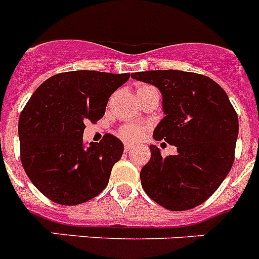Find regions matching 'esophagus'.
Returning a JSON list of instances; mask_svg holds the SVG:
<instances>
[{
    "instance_id": "obj_1",
    "label": "esophagus",
    "mask_w": 259,
    "mask_h": 259,
    "mask_svg": "<svg viewBox=\"0 0 259 259\" xmlns=\"http://www.w3.org/2000/svg\"><path fill=\"white\" fill-rule=\"evenodd\" d=\"M131 149H134V144L124 143V150H125V152H130Z\"/></svg>"
}]
</instances>
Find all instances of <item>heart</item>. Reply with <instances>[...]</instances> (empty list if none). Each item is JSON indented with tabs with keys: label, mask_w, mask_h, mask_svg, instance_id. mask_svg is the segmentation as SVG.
Masks as SVG:
<instances>
[{
	"label": "heart",
	"mask_w": 259,
	"mask_h": 259,
	"mask_svg": "<svg viewBox=\"0 0 259 259\" xmlns=\"http://www.w3.org/2000/svg\"><path fill=\"white\" fill-rule=\"evenodd\" d=\"M148 89H153V87L150 85H141L140 88L137 89V93H141L144 91H148ZM145 132V127L141 124H137V123H130V124H124L123 127H120L119 130V135L125 139V140H137L140 139L141 136Z\"/></svg>",
	"instance_id": "1"
}]
</instances>
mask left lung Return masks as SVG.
Wrapping results in <instances>:
<instances>
[{"mask_svg":"<svg viewBox=\"0 0 259 259\" xmlns=\"http://www.w3.org/2000/svg\"><path fill=\"white\" fill-rule=\"evenodd\" d=\"M131 77L159 89L164 116L153 137L178 149L163 158L150 145V161L140 172L144 191L171 211L193 209L219 188L232 167L239 135L236 111L223 88L203 75L155 70Z\"/></svg>","mask_w":259,"mask_h":259,"instance_id":"1","label":"left lung"}]
</instances>
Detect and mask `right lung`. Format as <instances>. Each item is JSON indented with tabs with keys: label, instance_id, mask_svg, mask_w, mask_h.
<instances>
[{
	"label": "right lung",
	"instance_id": "obj_1",
	"mask_svg": "<svg viewBox=\"0 0 259 259\" xmlns=\"http://www.w3.org/2000/svg\"><path fill=\"white\" fill-rule=\"evenodd\" d=\"M128 79L130 74L62 72L29 98L18 124L20 159L29 180L49 200L72 206L105 189L123 144L106 134L85 146L83 134L87 120L101 119L111 93Z\"/></svg>",
	"mask_w": 259,
	"mask_h": 259
}]
</instances>
